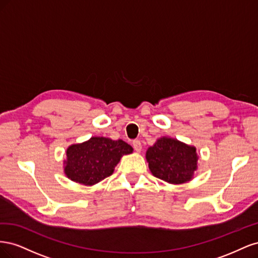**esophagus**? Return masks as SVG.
Here are the masks:
<instances>
[{
	"label": "esophagus",
	"instance_id": "34e87169",
	"mask_svg": "<svg viewBox=\"0 0 258 258\" xmlns=\"http://www.w3.org/2000/svg\"><path fill=\"white\" fill-rule=\"evenodd\" d=\"M132 146H134L135 151L138 152V153H140V152L142 151V144H141V142L139 141V140H135V141L132 142Z\"/></svg>",
	"mask_w": 258,
	"mask_h": 258
}]
</instances>
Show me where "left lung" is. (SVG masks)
Here are the masks:
<instances>
[{"mask_svg":"<svg viewBox=\"0 0 258 258\" xmlns=\"http://www.w3.org/2000/svg\"><path fill=\"white\" fill-rule=\"evenodd\" d=\"M146 161L154 176L173 185L189 182L198 169L196 147L162 137L147 148Z\"/></svg>","mask_w":258,"mask_h":258,"instance_id":"1","label":"left lung"}]
</instances>
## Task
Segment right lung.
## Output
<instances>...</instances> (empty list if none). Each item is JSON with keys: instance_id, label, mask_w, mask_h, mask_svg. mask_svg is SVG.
I'll return each mask as SVG.
<instances>
[{"instance_id": "obj_1", "label": "right lung", "mask_w": 258, "mask_h": 258, "mask_svg": "<svg viewBox=\"0 0 258 258\" xmlns=\"http://www.w3.org/2000/svg\"><path fill=\"white\" fill-rule=\"evenodd\" d=\"M131 153L134 148L122 140L92 137L67 148L64 174L73 182L93 186L112 175L122 156Z\"/></svg>"}]
</instances>
